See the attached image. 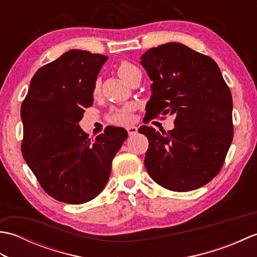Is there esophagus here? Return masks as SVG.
Instances as JSON below:
<instances>
[{"mask_svg":"<svg viewBox=\"0 0 257 257\" xmlns=\"http://www.w3.org/2000/svg\"><path fill=\"white\" fill-rule=\"evenodd\" d=\"M127 132L129 136H135L138 134V128L136 127V125H130V127L127 128Z\"/></svg>","mask_w":257,"mask_h":257,"instance_id":"34e87169","label":"esophagus"}]
</instances>
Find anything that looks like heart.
<instances>
[{"instance_id":"obj_1","label":"heart","mask_w":257,"mask_h":257,"mask_svg":"<svg viewBox=\"0 0 257 257\" xmlns=\"http://www.w3.org/2000/svg\"><path fill=\"white\" fill-rule=\"evenodd\" d=\"M138 70L139 69L136 67L134 64L125 61L120 63L117 68L119 76L125 81V83H128L130 77H132L136 72H138ZM92 91H94V95L98 94V91H99V84L96 83L94 85V90ZM132 111H133L132 106L114 108L108 114V121L114 124H127L132 121Z\"/></svg>"}]
</instances>
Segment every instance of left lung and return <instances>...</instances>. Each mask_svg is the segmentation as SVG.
<instances>
[{"label": "left lung", "instance_id": "1", "mask_svg": "<svg viewBox=\"0 0 257 257\" xmlns=\"http://www.w3.org/2000/svg\"><path fill=\"white\" fill-rule=\"evenodd\" d=\"M151 98L146 117L176 114L160 135L141 125L149 140L145 167L155 182L176 192L199 189L217 176L233 140L232 94L217 64L180 43L152 47L141 56Z\"/></svg>", "mask_w": 257, "mask_h": 257}]
</instances>
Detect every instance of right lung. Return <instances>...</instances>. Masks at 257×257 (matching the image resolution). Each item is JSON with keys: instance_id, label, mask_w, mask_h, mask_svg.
Returning <instances> with one entry per match:
<instances>
[{"instance_id": "1", "label": "right lung", "mask_w": 257, "mask_h": 257, "mask_svg": "<svg viewBox=\"0 0 257 257\" xmlns=\"http://www.w3.org/2000/svg\"><path fill=\"white\" fill-rule=\"evenodd\" d=\"M107 59L66 52L37 70L22 102V155L43 190L64 203H85L101 192L128 137L123 128L108 125L92 143L78 124L94 102L97 75Z\"/></svg>"}]
</instances>
